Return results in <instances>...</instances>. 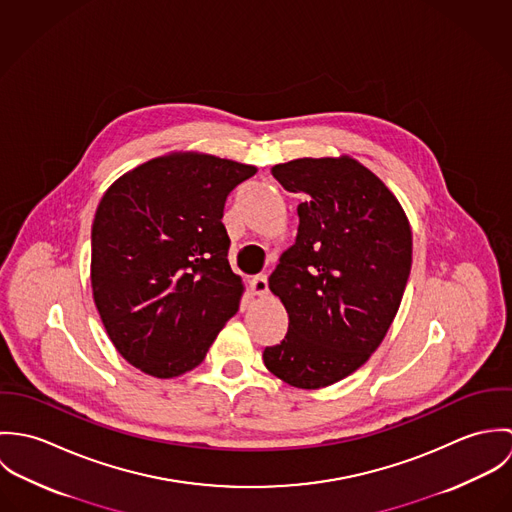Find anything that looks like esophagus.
<instances>
[{"label": "esophagus", "instance_id": "obj_1", "mask_svg": "<svg viewBox=\"0 0 512 512\" xmlns=\"http://www.w3.org/2000/svg\"><path fill=\"white\" fill-rule=\"evenodd\" d=\"M250 292L254 293V295H258V297H264V295L268 293V278H266V274L254 276V278L250 280Z\"/></svg>", "mask_w": 512, "mask_h": 512}]
</instances>
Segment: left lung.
Returning a JSON list of instances; mask_svg holds the SVG:
<instances>
[{
  "mask_svg": "<svg viewBox=\"0 0 512 512\" xmlns=\"http://www.w3.org/2000/svg\"><path fill=\"white\" fill-rule=\"evenodd\" d=\"M272 175L301 203L295 242L268 280L288 333L262 359L290 386L317 390L384 341L412 268V228L396 195L351 155L293 159Z\"/></svg>",
  "mask_w": 512,
  "mask_h": 512,
  "instance_id": "obj_1",
  "label": "left lung"
}]
</instances>
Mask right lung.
Returning <instances> with one entry per match:
<instances>
[{
  "label": "right lung",
  "mask_w": 512,
  "mask_h": 512,
  "mask_svg": "<svg viewBox=\"0 0 512 512\" xmlns=\"http://www.w3.org/2000/svg\"><path fill=\"white\" fill-rule=\"evenodd\" d=\"M258 169L203 151H169L126 171L92 222L90 284L116 351L155 378L201 365L244 284L226 260L222 209Z\"/></svg>",
  "instance_id": "1"
}]
</instances>
